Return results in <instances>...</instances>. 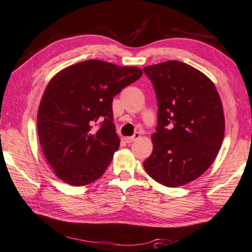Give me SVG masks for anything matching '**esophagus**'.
I'll return each mask as SVG.
<instances>
[{"mask_svg": "<svg viewBox=\"0 0 252 252\" xmlns=\"http://www.w3.org/2000/svg\"><path fill=\"white\" fill-rule=\"evenodd\" d=\"M139 138H140V133H139V132H136V133L133 134L132 137H126V138H125V140H126V144H131V142L136 141L137 139H139Z\"/></svg>", "mask_w": 252, "mask_h": 252, "instance_id": "34e87169", "label": "esophagus"}]
</instances>
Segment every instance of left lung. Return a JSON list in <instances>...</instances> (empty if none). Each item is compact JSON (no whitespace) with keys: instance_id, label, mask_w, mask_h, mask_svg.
Returning a JSON list of instances; mask_svg holds the SVG:
<instances>
[{"instance_id":"left-lung-1","label":"left lung","mask_w":252,"mask_h":252,"mask_svg":"<svg viewBox=\"0 0 252 252\" xmlns=\"http://www.w3.org/2000/svg\"><path fill=\"white\" fill-rule=\"evenodd\" d=\"M144 71L158 106L153 153L144 167L160 185L185 186L205 173L219 154L225 130L222 100L207 76L183 62L166 61Z\"/></svg>"}]
</instances>
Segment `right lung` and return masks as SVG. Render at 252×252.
Returning <instances> with one entry per match:
<instances>
[{"label": "right lung", "instance_id": "obj_1", "mask_svg": "<svg viewBox=\"0 0 252 252\" xmlns=\"http://www.w3.org/2000/svg\"><path fill=\"white\" fill-rule=\"evenodd\" d=\"M141 76L137 66L88 60L51 79L38 107L37 130L45 158L60 180L81 187L104 174L120 146L113 97Z\"/></svg>", "mask_w": 252, "mask_h": 252}]
</instances>
